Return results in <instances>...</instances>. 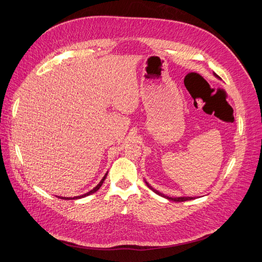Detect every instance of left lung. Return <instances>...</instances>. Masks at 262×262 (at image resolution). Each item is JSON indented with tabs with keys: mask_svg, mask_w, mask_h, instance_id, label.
<instances>
[{
	"mask_svg": "<svg viewBox=\"0 0 262 262\" xmlns=\"http://www.w3.org/2000/svg\"><path fill=\"white\" fill-rule=\"evenodd\" d=\"M214 74V77L215 78H217V79H221L216 73H213ZM145 183L147 184V186L149 189H150L151 191H154L156 194H158V195H160V196H162V197H164V198H166V199H168V200H170V201H175V202H182V201H188V200H193L194 199V197H169V196H166V195H164V194H162V193H160L159 191H157V190H155L152 186L149 184L146 180H145Z\"/></svg>",
	"mask_w": 262,
	"mask_h": 262,
	"instance_id": "left-lung-1",
	"label": "left lung"
}]
</instances>
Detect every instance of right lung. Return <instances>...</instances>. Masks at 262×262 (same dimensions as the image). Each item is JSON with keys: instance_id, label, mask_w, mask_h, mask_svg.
<instances>
[{"instance_id": "obj_1", "label": "right lung", "mask_w": 262, "mask_h": 262, "mask_svg": "<svg viewBox=\"0 0 262 262\" xmlns=\"http://www.w3.org/2000/svg\"><path fill=\"white\" fill-rule=\"evenodd\" d=\"M106 175H107V172H106V174L103 176V178L100 180V182L95 186V188L93 189V190H91L90 192H88V193H86V194H84V195H81V196H77V197H73V198H71V197H60V196H57L58 198H60V199H64V200H72V199H81V198H84V197H86V196H89V195H91V194H93V193H95L96 191H98L99 190V188H100V186L102 185V183H103V181H104V179H105V177H106Z\"/></svg>"}]
</instances>
